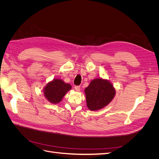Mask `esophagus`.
<instances>
[{"label":"esophagus","mask_w":159,"mask_h":159,"mask_svg":"<svg viewBox=\"0 0 159 159\" xmlns=\"http://www.w3.org/2000/svg\"><path fill=\"white\" fill-rule=\"evenodd\" d=\"M74 88H75V89L76 91H80V86H79V85H75Z\"/></svg>","instance_id":"esophagus-1"}]
</instances>
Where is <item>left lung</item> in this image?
Instances as JSON below:
<instances>
[{"instance_id": "left-lung-1", "label": "left lung", "mask_w": 159, "mask_h": 159, "mask_svg": "<svg viewBox=\"0 0 159 159\" xmlns=\"http://www.w3.org/2000/svg\"><path fill=\"white\" fill-rule=\"evenodd\" d=\"M87 106L91 111L102 109L113 99L115 90L109 81L98 78L91 81L85 89Z\"/></svg>"}]
</instances>
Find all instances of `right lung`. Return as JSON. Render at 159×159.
Masks as SVG:
<instances>
[{"label": "right lung", "mask_w": 159, "mask_h": 159, "mask_svg": "<svg viewBox=\"0 0 159 159\" xmlns=\"http://www.w3.org/2000/svg\"><path fill=\"white\" fill-rule=\"evenodd\" d=\"M71 88L69 84L64 83L59 79H55L48 83L44 89L46 98L52 103H57L61 102L67 91Z\"/></svg>", "instance_id": "obj_1"}]
</instances>
